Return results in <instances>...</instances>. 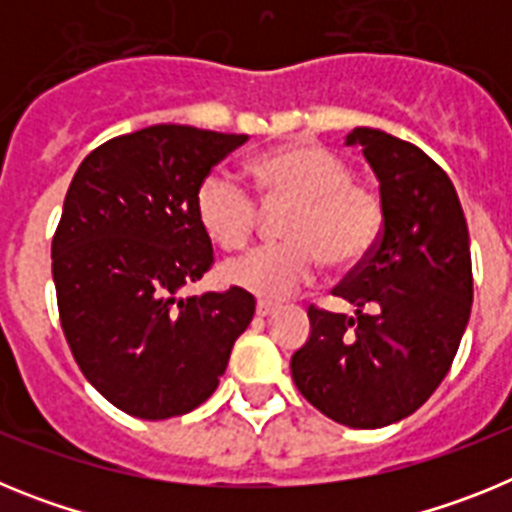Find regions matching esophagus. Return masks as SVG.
<instances>
[{
	"instance_id": "34e87169",
	"label": "esophagus",
	"mask_w": 512,
	"mask_h": 512,
	"mask_svg": "<svg viewBox=\"0 0 512 512\" xmlns=\"http://www.w3.org/2000/svg\"><path fill=\"white\" fill-rule=\"evenodd\" d=\"M277 302H269V300H259L256 302V315H259V318H266V315H271V312L277 310Z\"/></svg>"
}]
</instances>
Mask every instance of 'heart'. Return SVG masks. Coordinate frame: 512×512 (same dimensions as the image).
<instances>
[{"mask_svg":"<svg viewBox=\"0 0 512 512\" xmlns=\"http://www.w3.org/2000/svg\"><path fill=\"white\" fill-rule=\"evenodd\" d=\"M261 205L287 207L279 233L287 241L256 248L223 269L230 287L264 300H284L310 284L320 264L356 266L372 253L382 233V200L351 182L341 156L323 146L297 143L251 161ZM194 215L205 235L223 251H241L261 223L253 194L228 171H210L194 192Z\"/></svg>","mask_w":512,"mask_h":512,"instance_id":"heart-1","label":"heart"}]
</instances>
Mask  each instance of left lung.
<instances>
[{"instance_id":"obj_1","label":"left lung","mask_w":512,"mask_h":512,"mask_svg":"<svg viewBox=\"0 0 512 512\" xmlns=\"http://www.w3.org/2000/svg\"><path fill=\"white\" fill-rule=\"evenodd\" d=\"M346 146L364 148L377 174L382 233L333 289L356 318L310 305V338L289 366L330 420L384 428L413 415L449 374L472 312L469 230L451 179L418 146L374 128L348 133Z\"/></svg>"}]
</instances>
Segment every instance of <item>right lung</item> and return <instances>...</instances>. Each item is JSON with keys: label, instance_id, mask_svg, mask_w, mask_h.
Masks as SVG:
<instances>
[{"label": "right lung", "instance_id": "1", "mask_svg": "<svg viewBox=\"0 0 512 512\" xmlns=\"http://www.w3.org/2000/svg\"><path fill=\"white\" fill-rule=\"evenodd\" d=\"M246 140L151 125L94 148L71 179L51 246L63 336L94 390L133 418L200 408L253 320L238 287L176 297L215 261L197 184Z\"/></svg>", "mask_w": 512, "mask_h": 512}]
</instances>
